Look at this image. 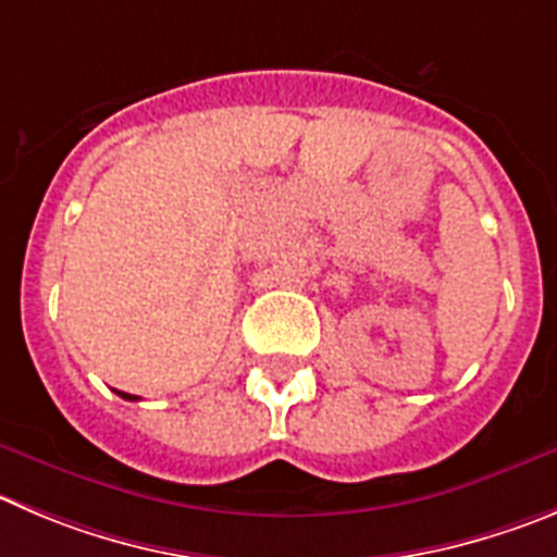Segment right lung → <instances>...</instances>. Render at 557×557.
Masks as SVG:
<instances>
[{
    "mask_svg": "<svg viewBox=\"0 0 557 557\" xmlns=\"http://www.w3.org/2000/svg\"><path fill=\"white\" fill-rule=\"evenodd\" d=\"M121 398H126V401H137V396H128V393H117Z\"/></svg>",
    "mask_w": 557,
    "mask_h": 557,
    "instance_id": "right-lung-1",
    "label": "right lung"
}]
</instances>
